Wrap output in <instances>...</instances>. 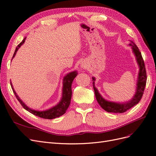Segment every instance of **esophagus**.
<instances>
[{
  "label": "esophagus",
  "mask_w": 156,
  "mask_h": 156,
  "mask_svg": "<svg viewBox=\"0 0 156 156\" xmlns=\"http://www.w3.org/2000/svg\"><path fill=\"white\" fill-rule=\"evenodd\" d=\"M81 68L83 69H86V66H85V65H81Z\"/></svg>",
  "instance_id": "obj_1"
}]
</instances>
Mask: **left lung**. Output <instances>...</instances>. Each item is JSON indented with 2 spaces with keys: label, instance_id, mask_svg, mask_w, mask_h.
<instances>
[{
  "label": "left lung",
  "instance_id": "obj_1",
  "mask_svg": "<svg viewBox=\"0 0 156 156\" xmlns=\"http://www.w3.org/2000/svg\"><path fill=\"white\" fill-rule=\"evenodd\" d=\"M129 45L132 47L133 52L135 54V58H136L137 62L139 67V72L138 74L137 83L136 87V92H135L134 96L129 101L123 103H117L114 102L108 101V100H105L101 95H100L97 89L95 87V78H92L93 89L97 102L102 109H104L105 111H106L107 112L109 113H122L124 112H126L127 110L131 109L134 106V105L137 104L139 102L144 93V90L146 86V83H147V72H146L144 60L143 59L141 53L139 51V49L137 47V45L132 41L131 43L129 44Z\"/></svg>",
  "mask_w": 156,
  "mask_h": 156
}]
</instances>
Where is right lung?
<instances>
[{"label":"right lung","mask_w":156,"mask_h":156,"mask_svg":"<svg viewBox=\"0 0 156 156\" xmlns=\"http://www.w3.org/2000/svg\"><path fill=\"white\" fill-rule=\"evenodd\" d=\"M25 39H26V37H25L23 40V41L21 43H19L18 44V46L16 47V51H15V52L13 54V58H14L15 56H16V52L18 51V49L21 47V45L24 43ZM77 74H78L77 71H74L69 73L63 78L62 97L61 100H60V102H59V103L57 105H55V106L50 108L48 109L44 110V111H36V110H34L28 108L27 105L25 104L18 97V95L17 94L16 92L15 91V90L13 87L12 82H10V83H11L12 88L13 89V93L15 94V95H16L18 101L20 102V104H21L22 106L25 109L27 110V111L29 112L30 113H31L32 114L36 115V116H37L39 117H41L45 119H53L62 116V115L65 113L67 109H68L70 103H71V100L72 97V88H71L72 83L75 77L77 76Z\"/></svg>","instance_id":"obj_1"}]
</instances>
